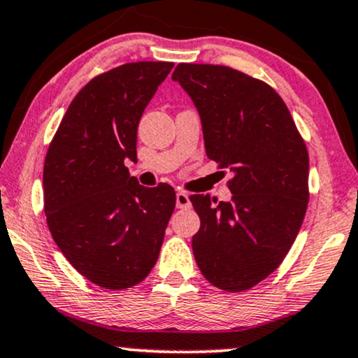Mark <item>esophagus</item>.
I'll return each mask as SVG.
<instances>
[{
	"label": "esophagus",
	"mask_w": 358,
	"mask_h": 358,
	"mask_svg": "<svg viewBox=\"0 0 358 358\" xmlns=\"http://www.w3.org/2000/svg\"><path fill=\"white\" fill-rule=\"evenodd\" d=\"M189 205H192V203H189V196H188V193H185V192H178L176 193V208H189Z\"/></svg>",
	"instance_id": "34e87169"
}]
</instances>
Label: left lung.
<instances>
[{
    "label": "left lung",
    "instance_id": "1",
    "mask_svg": "<svg viewBox=\"0 0 358 358\" xmlns=\"http://www.w3.org/2000/svg\"><path fill=\"white\" fill-rule=\"evenodd\" d=\"M171 79L192 97L206 155L228 169L231 201L192 194L200 231L194 261L213 286L255 287L291 250L309 201V153L279 94L226 66L178 64Z\"/></svg>",
    "mask_w": 358,
    "mask_h": 358
}]
</instances>
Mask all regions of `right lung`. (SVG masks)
I'll return each mask as SVG.
<instances>
[{"label":"right lung","instance_id":"1","mask_svg":"<svg viewBox=\"0 0 358 358\" xmlns=\"http://www.w3.org/2000/svg\"><path fill=\"white\" fill-rule=\"evenodd\" d=\"M173 62H129L94 78L62 117L44 160L49 231L78 273L103 289L142 282L160 255L175 189L138 185L140 117Z\"/></svg>","mask_w":358,"mask_h":358}]
</instances>
